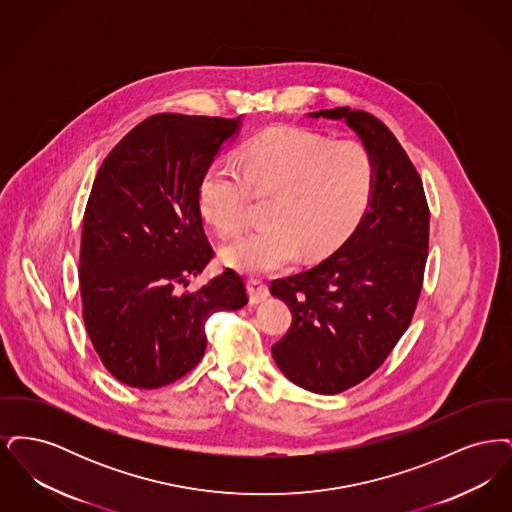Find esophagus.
Segmentation results:
<instances>
[{
	"instance_id": "1",
	"label": "esophagus",
	"mask_w": 512,
	"mask_h": 512,
	"mask_svg": "<svg viewBox=\"0 0 512 512\" xmlns=\"http://www.w3.org/2000/svg\"><path fill=\"white\" fill-rule=\"evenodd\" d=\"M247 290H249V299L251 303H261L268 297V286L265 280L261 278H249L247 280Z\"/></svg>"
}]
</instances>
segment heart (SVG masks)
Returning <instances> with one entry per match:
<instances>
[{
  "mask_svg": "<svg viewBox=\"0 0 512 512\" xmlns=\"http://www.w3.org/2000/svg\"><path fill=\"white\" fill-rule=\"evenodd\" d=\"M376 184V161L363 142L274 128L249 140L240 167L213 161L199 182L201 213L222 236H236L249 219L251 190L272 194L267 224L222 249L226 265L270 272L301 251L317 259L332 251L361 219Z\"/></svg>",
  "mask_w": 512,
  "mask_h": 512,
  "instance_id": "1",
  "label": "heart"
}]
</instances>
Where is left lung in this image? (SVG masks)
<instances>
[{
	"label": "left lung",
	"mask_w": 512,
	"mask_h": 512,
	"mask_svg": "<svg viewBox=\"0 0 512 512\" xmlns=\"http://www.w3.org/2000/svg\"><path fill=\"white\" fill-rule=\"evenodd\" d=\"M313 119H343L376 161V184L353 234L336 253L270 293L293 320L272 357L293 384L322 395L349 390L382 365L413 320L428 259L430 209L409 155L374 115L322 109Z\"/></svg>",
	"instance_id": "left-lung-1"
}]
</instances>
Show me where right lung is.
<instances>
[{"label":"right lung","mask_w":512,"mask_h":512,"mask_svg":"<svg viewBox=\"0 0 512 512\" xmlns=\"http://www.w3.org/2000/svg\"><path fill=\"white\" fill-rule=\"evenodd\" d=\"M240 122L159 113L99 167L82 224V317L101 363L126 386L155 390L188 374L205 353L207 318L247 303L232 268L182 292L215 257L199 182Z\"/></svg>","instance_id":"1"}]
</instances>
